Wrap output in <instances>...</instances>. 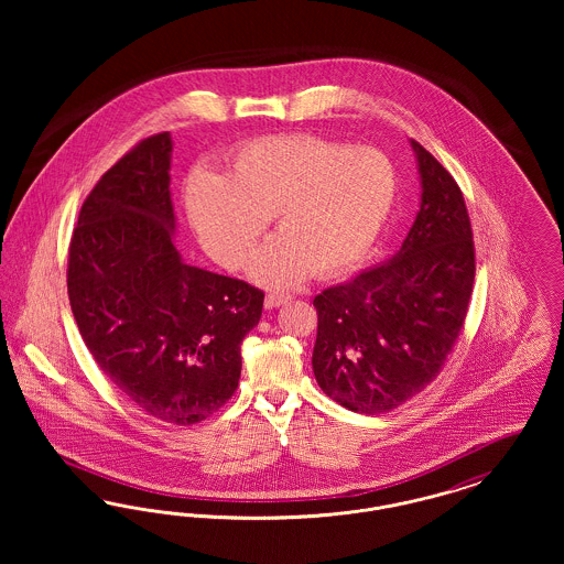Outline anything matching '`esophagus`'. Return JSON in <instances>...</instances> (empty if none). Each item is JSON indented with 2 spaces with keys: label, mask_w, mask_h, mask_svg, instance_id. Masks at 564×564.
Here are the masks:
<instances>
[{
  "label": "esophagus",
  "mask_w": 564,
  "mask_h": 564,
  "mask_svg": "<svg viewBox=\"0 0 564 564\" xmlns=\"http://www.w3.org/2000/svg\"><path fill=\"white\" fill-rule=\"evenodd\" d=\"M285 302H290V295L285 294H269L267 295V300H264V308H279L281 304H285Z\"/></svg>",
  "instance_id": "obj_1"
}]
</instances>
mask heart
I'll list each match as a JSON object with an SVG mask.
<instances>
[{
	"mask_svg": "<svg viewBox=\"0 0 564 564\" xmlns=\"http://www.w3.org/2000/svg\"><path fill=\"white\" fill-rule=\"evenodd\" d=\"M398 194L395 166L375 148L350 150L313 134H276L241 145L226 175L189 180L186 209L205 251L242 267L269 217L274 235L256 256L251 279L292 288L308 270L334 274L375 245Z\"/></svg>",
	"mask_w": 564,
	"mask_h": 564,
	"instance_id": "heart-1",
	"label": "heart"
}]
</instances>
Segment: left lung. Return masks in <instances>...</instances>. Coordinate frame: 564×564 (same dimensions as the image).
I'll return each mask as SVG.
<instances>
[{
    "label": "left lung",
    "instance_id": "8db88e82",
    "mask_svg": "<svg viewBox=\"0 0 564 564\" xmlns=\"http://www.w3.org/2000/svg\"><path fill=\"white\" fill-rule=\"evenodd\" d=\"M421 207L402 247L313 300V372L327 398L359 414L389 412L440 375L465 323L476 276L474 235L453 175L410 139Z\"/></svg>",
    "mask_w": 564,
    "mask_h": 564
}]
</instances>
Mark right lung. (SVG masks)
Instances as JSON below:
<instances>
[{"label":"right lung","mask_w":564,"mask_h":564,"mask_svg":"<svg viewBox=\"0 0 564 564\" xmlns=\"http://www.w3.org/2000/svg\"><path fill=\"white\" fill-rule=\"evenodd\" d=\"M171 133L143 139L82 205L67 292L82 340L113 387L173 425L212 416L241 378L264 294L184 262L171 198Z\"/></svg>","instance_id":"right-lung-1"}]
</instances>
